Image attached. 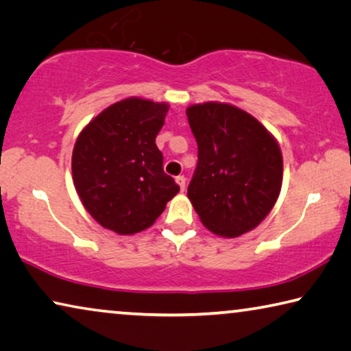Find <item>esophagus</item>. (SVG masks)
<instances>
[{"label":"esophagus","instance_id":"obj_1","mask_svg":"<svg viewBox=\"0 0 351 351\" xmlns=\"http://www.w3.org/2000/svg\"><path fill=\"white\" fill-rule=\"evenodd\" d=\"M176 182L179 183V186L182 188V191H185V186H186V179H185V176H177V177H176Z\"/></svg>","mask_w":351,"mask_h":351}]
</instances>
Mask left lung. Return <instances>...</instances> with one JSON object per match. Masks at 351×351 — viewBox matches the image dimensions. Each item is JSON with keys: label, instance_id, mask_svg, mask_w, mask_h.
<instances>
[{"label": "left lung", "instance_id": "1", "mask_svg": "<svg viewBox=\"0 0 351 351\" xmlns=\"http://www.w3.org/2000/svg\"><path fill=\"white\" fill-rule=\"evenodd\" d=\"M197 141L188 197L204 226L226 238L255 228L277 202L283 157L267 129L238 107L205 102L186 108Z\"/></svg>", "mask_w": 351, "mask_h": 351}]
</instances>
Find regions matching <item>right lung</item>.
I'll use <instances>...</instances> for the list:
<instances>
[{"label":"right lung","instance_id":"obj_1","mask_svg":"<svg viewBox=\"0 0 351 351\" xmlns=\"http://www.w3.org/2000/svg\"><path fill=\"white\" fill-rule=\"evenodd\" d=\"M168 104L129 97L107 107L74 145L71 169L80 200L102 227L134 234L151 227L180 191L155 145Z\"/></svg>","mask_w":351,"mask_h":351}]
</instances>
